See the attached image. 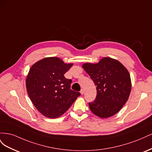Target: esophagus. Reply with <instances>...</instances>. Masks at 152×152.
Wrapping results in <instances>:
<instances>
[{
  "mask_svg": "<svg viewBox=\"0 0 152 152\" xmlns=\"http://www.w3.org/2000/svg\"><path fill=\"white\" fill-rule=\"evenodd\" d=\"M80 94L82 95V94H84V89H81V91H80Z\"/></svg>",
  "mask_w": 152,
  "mask_h": 152,
  "instance_id": "esophagus-1",
  "label": "esophagus"
}]
</instances>
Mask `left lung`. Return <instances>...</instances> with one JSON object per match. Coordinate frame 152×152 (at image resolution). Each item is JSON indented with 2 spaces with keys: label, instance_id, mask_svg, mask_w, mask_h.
<instances>
[{
  "label": "left lung",
  "instance_id": "1",
  "mask_svg": "<svg viewBox=\"0 0 152 152\" xmlns=\"http://www.w3.org/2000/svg\"><path fill=\"white\" fill-rule=\"evenodd\" d=\"M96 86L97 95L89 103L91 111L104 118L118 113L129 97L131 90L130 75L118 61L103 58L96 64L82 65Z\"/></svg>",
  "mask_w": 152,
  "mask_h": 152
}]
</instances>
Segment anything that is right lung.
Segmentation results:
<instances>
[{
  "label": "right lung",
  "mask_w": 152,
  "mask_h": 152,
  "mask_svg": "<svg viewBox=\"0 0 152 152\" xmlns=\"http://www.w3.org/2000/svg\"><path fill=\"white\" fill-rule=\"evenodd\" d=\"M72 65L58 58L50 57L30 68L26 80L27 93L35 108L45 117H60L80 96L70 89L72 80L64 76Z\"/></svg>",
  "instance_id": "1"
}]
</instances>
